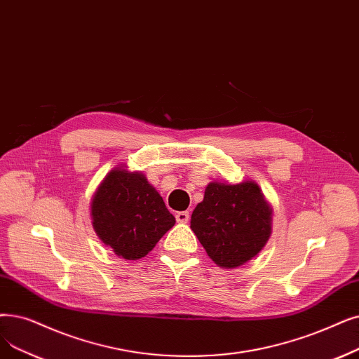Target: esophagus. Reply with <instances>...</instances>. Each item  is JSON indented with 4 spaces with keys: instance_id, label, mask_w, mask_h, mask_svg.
<instances>
[{
    "instance_id": "1",
    "label": "esophagus",
    "mask_w": 359,
    "mask_h": 359,
    "mask_svg": "<svg viewBox=\"0 0 359 359\" xmlns=\"http://www.w3.org/2000/svg\"><path fill=\"white\" fill-rule=\"evenodd\" d=\"M177 223H188L189 222V212L188 211H180L176 214Z\"/></svg>"
}]
</instances>
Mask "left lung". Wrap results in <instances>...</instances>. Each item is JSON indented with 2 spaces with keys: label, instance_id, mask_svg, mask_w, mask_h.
I'll use <instances>...</instances> for the list:
<instances>
[{
  "label": "left lung",
  "instance_id": "1",
  "mask_svg": "<svg viewBox=\"0 0 359 359\" xmlns=\"http://www.w3.org/2000/svg\"><path fill=\"white\" fill-rule=\"evenodd\" d=\"M271 214L255 182H211L192 212L191 229L217 266L236 269L266 246L271 235Z\"/></svg>",
  "mask_w": 359,
  "mask_h": 359
}]
</instances>
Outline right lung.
<instances>
[{"mask_svg":"<svg viewBox=\"0 0 359 359\" xmlns=\"http://www.w3.org/2000/svg\"><path fill=\"white\" fill-rule=\"evenodd\" d=\"M93 230L124 259L145 257L176 218L139 171L116 167L98 186L90 202Z\"/></svg>","mask_w":359,"mask_h":359,"instance_id":"1","label":"right lung"}]
</instances>
